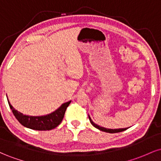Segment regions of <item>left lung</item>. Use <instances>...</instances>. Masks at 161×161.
<instances>
[{"instance_id":"left-lung-1","label":"left lung","mask_w":161,"mask_h":161,"mask_svg":"<svg viewBox=\"0 0 161 161\" xmlns=\"http://www.w3.org/2000/svg\"><path fill=\"white\" fill-rule=\"evenodd\" d=\"M88 118H89L90 123H92L93 126H95V128H97V129H99V130L103 131V132H109V133H116V132H123V131L126 130V129H128V128H123V129H108V128H104V127L101 126V125L96 124V123H94V122L92 121V119H91V117H90L89 115H88Z\"/></svg>"}]
</instances>
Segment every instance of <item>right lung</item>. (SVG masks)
<instances>
[{
	"label": "right lung",
	"mask_w": 161,
	"mask_h": 161,
	"mask_svg": "<svg viewBox=\"0 0 161 161\" xmlns=\"http://www.w3.org/2000/svg\"><path fill=\"white\" fill-rule=\"evenodd\" d=\"M7 101H8L9 106H10L14 115L23 126L31 129H34V130L39 131L51 130V129L56 128L57 125H60V123L62 122L63 118H64V114H65L66 108L71 103V101L64 103L56 110L51 113V114H47V115L29 116L24 115L23 114L13 108L10 101H9L8 97H7Z\"/></svg>",
	"instance_id": "obj_1"
}]
</instances>
